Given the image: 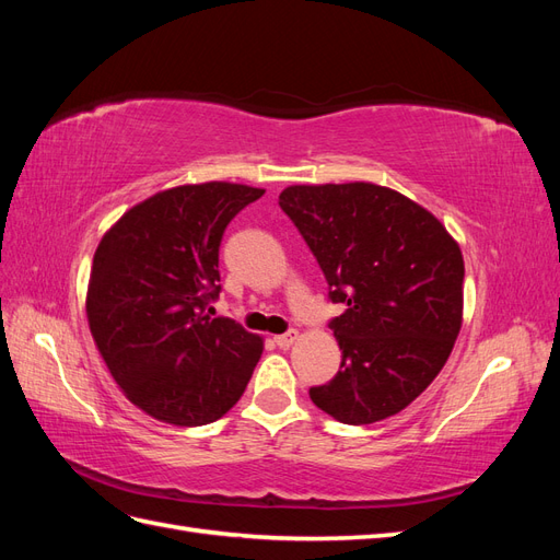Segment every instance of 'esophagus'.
<instances>
[{
	"label": "esophagus",
	"instance_id": "esophagus-1",
	"mask_svg": "<svg viewBox=\"0 0 560 560\" xmlns=\"http://www.w3.org/2000/svg\"><path fill=\"white\" fill-rule=\"evenodd\" d=\"M299 338V331L296 329H292V331H287V334H280V336H276L273 341H276V346L278 348H290L294 341Z\"/></svg>",
	"mask_w": 560,
	"mask_h": 560
}]
</instances>
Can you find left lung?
Returning a JSON list of instances; mask_svg holds the SVG:
<instances>
[{"label": "left lung", "mask_w": 560, "mask_h": 560, "mask_svg": "<svg viewBox=\"0 0 560 560\" xmlns=\"http://www.w3.org/2000/svg\"><path fill=\"white\" fill-rule=\"evenodd\" d=\"M280 208L311 247L346 313L329 319L338 374L311 399L346 425L406 409L442 366L463 325V252L439 219L369 182L287 186Z\"/></svg>", "instance_id": "8db88e82"}]
</instances>
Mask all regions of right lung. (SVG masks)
<instances>
[{
  "label": "right lung",
  "instance_id": "right-lung-1",
  "mask_svg": "<svg viewBox=\"0 0 560 560\" xmlns=\"http://www.w3.org/2000/svg\"><path fill=\"white\" fill-rule=\"evenodd\" d=\"M264 189L206 182L130 208L100 241L86 313L95 346L126 397L151 418L198 428L238 401L264 341L219 299V245Z\"/></svg>",
  "mask_w": 560,
  "mask_h": 560
}]
</instances>
